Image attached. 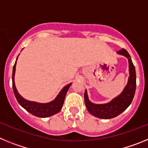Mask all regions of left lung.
<instances>
[{
  "label": "left lung",
  "instance_id": "8db88e82",
  "mask_svg": "<svg viewBox=\"0 0 148 148\" xmlns=\"http://www.w3.org/2000/svg\"><path fill=\"white\" fill-rule=\"evenodd\" d=\"M117 54L125 56L127 58L129 64V78L127 85L121 94L106 104H94L89 100L87 91L84 92V102L90 114L103 119H110L118 116L130 106L133 101L136 87V75L135 66L127 51L125 49L117 52Z\"/></svg>",
  "mask_w": 148,
  "mask_h": 148
}]
</instances>
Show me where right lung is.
<instances>
[{"mask_svg": "<svg viewBox=\"0 0 148 148\" xmlns=\"http://www.w3.org/2000/svg\"><path fill=\"white\" fill-rule=\"evenodd\" d=\"M18 56L17 57V59H18ZM17 59L15 64H14V66H13L12 70V88L15 98H16L19 104L21 107H23L26 110L28 111L29 113H31V114L35 116H37V117H40V118H47V117H49V116L58 113L62 108L66 94L70 86H71L72 83L65 86L60 91V92L56 96V99L52 101H50V102L38 103L27 100L19 94L15 84V73Z\"/></svg>", "mask_w": 148, "mask_h": 148, "instance_id": "right-lung-1", "label": "right lung"}]
</instances>
